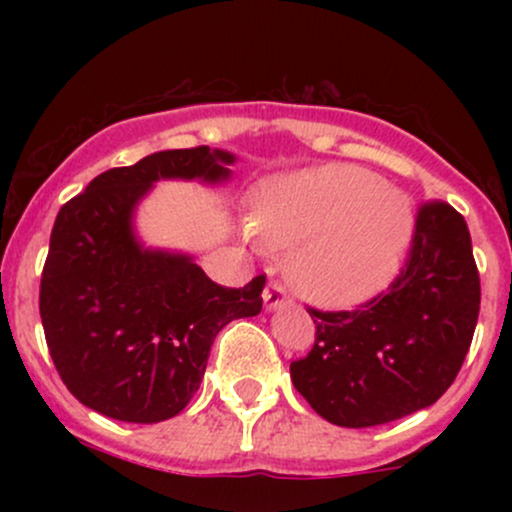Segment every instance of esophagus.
<instances>
[{"label": "esophagus", "mask_w": 512, "mask_h": 512, "mask_svg": "<svg viewBox=\"0 0 512 512\" xmlns=\"http://www.w3.org/2000/svg\"><path fill=\"white\" fill-rule=\"evenodd\" d=\"M262 298H264V308H267V310L281 308V305L289 301V296H286V289L279 284V281H269L267 289H264V293H262Z\"/></svg>", "instance_id": "esophagus-1"}]
</instances>
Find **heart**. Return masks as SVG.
<instances>
[{
	"mask_svg": "<svg viewBox=\"0 0 512 512\" xmlns=\"http://www.w3.org/2000/svg\"><path fill=\"white\" fill-rule=\"evenodd\" d=\"M257 238L289 250L286 274L322 308H354L378 296L402 267L414 214L402 192L358 166H322L262 187Z\"/></svg>",
	"mask_w": 512,
	"mask_h": 512,
	"instance_id": "obj_1",
	"label": "heart"
}]
</instances>
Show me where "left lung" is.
Listing matches in <instances>:
<instances>
[{"mask_svg":"<svg viewBox=\"0 0 512 512\" xmlns=\"http://www.w3.org/2000/svg\"><path fill=\"white\" fill-rule=\"evenodd\" d=\"M479 303L467 221L450 204L426 202L390 289L358 310L308 308L315 346L291 363L293 385L322 419L344 428L431 407L460 373Z\"/></svg>","mask_w":512,"mask_h":512,"instance_id":"left-lung-1","label":"left lung"}]
</instances>
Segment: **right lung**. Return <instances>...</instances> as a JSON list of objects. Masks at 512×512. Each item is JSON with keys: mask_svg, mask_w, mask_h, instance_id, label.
Masks as SVG:
<instances>
[{"mask_svg": "<svg viewBox=\"0 0 512 512\" xmlns=\"http://www.w3.org/2000/svg\"><path fill=\"white\" fill-rule=\"evenodd\" d=\"M233 161L209 146L156 151L105 170L57 214L40 317L62 383L88 409L129 424L180 414L216 334L262 310L264 274L226 289L190 255L144 248L134 233V209L156 180L216 185Z\"/></svg>", "mask_w": 512, "mask_h": 512, "instance_id": "obj_1", "label": "right lung"}]
</instances>
